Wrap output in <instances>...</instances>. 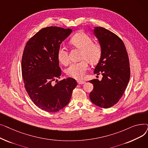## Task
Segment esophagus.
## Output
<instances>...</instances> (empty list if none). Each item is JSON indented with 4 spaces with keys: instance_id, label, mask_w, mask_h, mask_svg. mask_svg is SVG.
Masks as SVG:
<instances>
[{
    "instance_id": "esophagus-1",
    "label": "esophagus",
    "mask_w": 148,
    "mask_h": 148,
    "mask_svg": "<svg viewBox=\"0 0 148 148\" xmlns=\"http://www.w3.org/2000/svg\"><path fill=\"white\" fill-rule=\"evenodd\" d=\"M77 83H78V84H84L85 83V81H83V80H77Z\"/></svg>"
}]
</instances>
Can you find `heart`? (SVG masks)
<instances>
[{"instance_id": "1", "label": "heart", "mask_w": 148, "mask_h": 148, "mask_svg": "<svg viewBox=\"0 0 148 148\" xmlns=\"http://www.w3.org/2000/svg\"><path fill=\"white\" fill-rule=\"evenodd\" d=\"M70 42L81 50L80 58L83 60L71 64L66 69V74L74 79H82L89 68L87 60L91 64L98 62L101 56V47L99 44L93 42L92 38L84 32L75 34L71 38ZM58 58L62 64L67 65L69 63L68 51L65 46H60L58 51Z\"/></svg>"}]
</instances>
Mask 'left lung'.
Here are the masks:
<instances>
[{
  "label": "left lung",
  "instance_id": "obj_1",
  "mask_svg": "<svg viewBox=\"0 0 148 148\" xmlns=\"http://www.w3.org/2000/svg\"><path fill=\"white\" fill-rule=\"evenodd\" d=\"M94 33L102 51L94 73L101 74L103 78L101 81H89L94 85L89 97L96 106L107 108L119 101L127 86L130 77L129 58L118 36L102 27H95Z\"/></svg>",
  "mask_w": 148,
  "mask_h": 148
}]
</instances>
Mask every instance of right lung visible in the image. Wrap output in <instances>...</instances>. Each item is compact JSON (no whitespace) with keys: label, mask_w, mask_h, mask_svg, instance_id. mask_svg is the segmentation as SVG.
I'll return each mask as SVG.
<instances>
[{"label":"right lung","mask_w":148,"mask_h":148,"mask_svg":"<svg viewBox=\"0 0 148 148\" xmlns=\"http://www.w3.org/2000/svg\"><path fill=\"white\" fill-rule=\"evenodd\" d=\"M71 32V29L56 26L42 28L27 41L23 51L21 73L26 90L34 103L47 112L65 107L77 86L71 77L53 84L62 73L58 49Z\"/></svg>","instance_id":"right-lung-1"}]
</instances>
